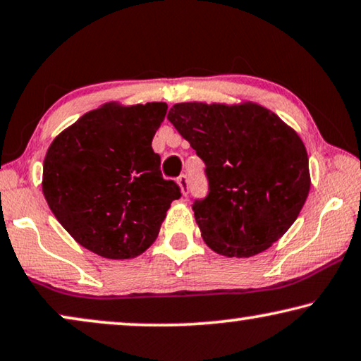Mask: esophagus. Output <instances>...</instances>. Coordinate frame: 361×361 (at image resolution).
<instances>
[{"mask_svg":"<svg viewBox=\"0 0 361 361\" xmlns=\"http://www.w3.org/2000/svg\"><path fill=\"white\" fill-rule=\"evenodd\" d=\"M176 183H178V186H180V190H181V195H186V192H188V178H186V175L178 176V180H176Z\"/></svg>","mask_w":361,"mask_h":361,"instance_id":"1","label":"esophagus"}]
</instances>
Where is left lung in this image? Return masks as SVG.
I'll return each mask as SVG.
<instances>
[{
  "instance_id": "1",
  "label": "left lung",
  "mask_w": 361,
  "mask_h": 361,
  "mask_svg": "<svg viewBox=\"0 0 361 361\" xmlns=\"http://www.w3.org/2000/svg\"><path fill=\"white\" fill-rule=\"evenodd\" d=\"M169 121L206 164L209 195L192 204L206 245L247 258L280 240L311 190L298 132L252 101L178 103Z\"/></svg>"
}]
</instances>
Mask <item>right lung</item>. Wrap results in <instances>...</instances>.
<instances>
[{
    "mask_svg": "<svg viewBox=\"0 0 361 361\" xmlns=\"http://www.w3.org/2000/svg\"><path fill=\"white\" fill-rule=\"evenodd\" d=\"M169 106L111 101L68 126L44 159L45 201L81 247L111 260L144 253L181 196L152 139Z\"/></svg>",
    "mask_w": 361,
    "mask_h": 361,
    "instance_id": "right-lung-1",
    "label": "right lung"
}]
</instances>
